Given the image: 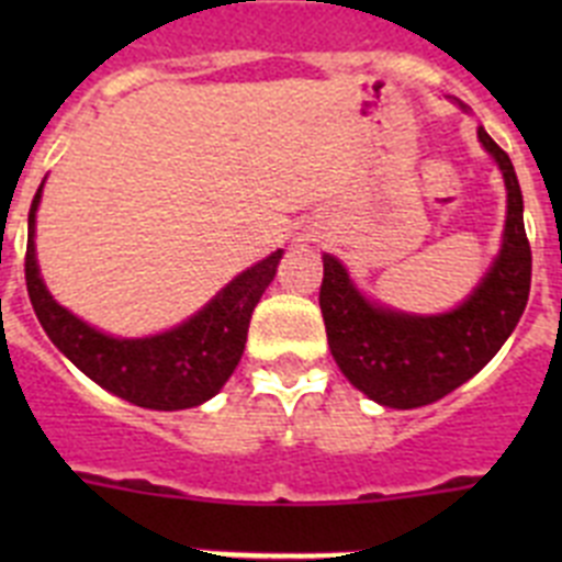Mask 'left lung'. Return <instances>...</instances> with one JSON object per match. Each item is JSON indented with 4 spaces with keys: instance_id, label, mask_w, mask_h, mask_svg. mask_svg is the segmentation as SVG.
I'll return each mask as SVG.
<instances>
[{
    "instance_id": "left-lung-1",
    "label": "left lung",
    "mask_w": 562,
    "mask_h": 562,
    "mask_svg": "<svg viewBox=\"0 0 562 562\" xmlns=\"http://www.w3.org/2000/svg\"><path fill=\"white\" fill-rule=\"evenodd\" d=\"M479 140L504 173L506 225L501 252L464 304L445 315L385 310L351 284L346 267L324 256V312L329 349L346 380L385 408H422L479 374L513 335L529 301L532 250L513 160L479 126Z\"/></svg>"
}]
</instances>
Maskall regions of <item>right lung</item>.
I'll use <instances>...</instances> for the list:
<instances>
[{
	"label": "right lung",
	"instance_id": "add662e5",
	"mask_svg": "<svg viewBox=\"0 0 562 562\" xmlns=\"http://www.w3.org/2000/svg\"><path fill=\"white\" fill-rule=\"evenodd\" d=\"M42 202L38 186L27 216V256L24 278L38 324L58 351L95 380L109 394L151 411L196 408L220 389L241 360L247 326L256 304L276 278L284 250L236 276L211 304L202 306L186 324L154 337H112L83 324L44 286L36 265V211Z\"/></svg>",
	"mask_w": 562,
	"mask_h": 562
}]
</instances>
